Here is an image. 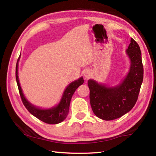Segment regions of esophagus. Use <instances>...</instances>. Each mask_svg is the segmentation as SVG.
Segmentation results:
<instances>
[{
	"label": "esophagus",
	"instance_id": "obj_1",
	"mask_svg": "<svg viewBox=\"0 0 156 156\" xmlns=\"http://www.w3.org/2000/svg\"><path fill=\"white\" fill-rule=\"evenodd\" d=\"M84 76L86 79H89L91 76V73L89 70H86L85 72H84Z\"/></svg>",
	"mask_w": 156,
	"mask_h": 156
}]
</instances>
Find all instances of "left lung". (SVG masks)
Instances as JSON below:
<instances>
[{
  "mask_svg": "<svg viewBox=\"0 0 156 156\" xmlns=\"http://www.w3.org/2000/svg\"><path fill=\"white\" fill-rule=\"evenodd\" d=\"M126 52L131 60L130 70L119 85L109 87L94 80H88L91 109L100 119H117L132 109L138 100L144 69L140 48L133 38Z\"/></svg>",
  "mask_w": 156,
  "mask_h": 156,
  "instance_id": "1",
  "label": "left lung"
}]
</instances>
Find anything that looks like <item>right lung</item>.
<instances>
[{
  "label": "right lung",
  "instance_id": "add662e5",
  "mask_svg": "<svg viewBox=\"0 0 156 156\" xmlns=\"http://www.w3.org/2000/svg\"><path fill=\"white\" fill-rule=\"evenodd\" d=\"M20 56H19V58H18L16 63V79L18 91H19L21 100H22L23 103L25 105L26 109L28 110V112L31 114H32L38 119L45 123L53 124L54 125V124H58L62 122L68 115L69 110L70 101L73 94H74L76 89L84 83L83 77H81L78 80L73 81L72 83L69 84V85L65 90L60 103L56 107L48 109H39V108L34 107V105L27 101V99L25 98L24 94L23 93L22 89H21L18 76V64Z\"/></svg>",
  "mask_w": 156,
  "mask_h": 156
}]
</instances>
